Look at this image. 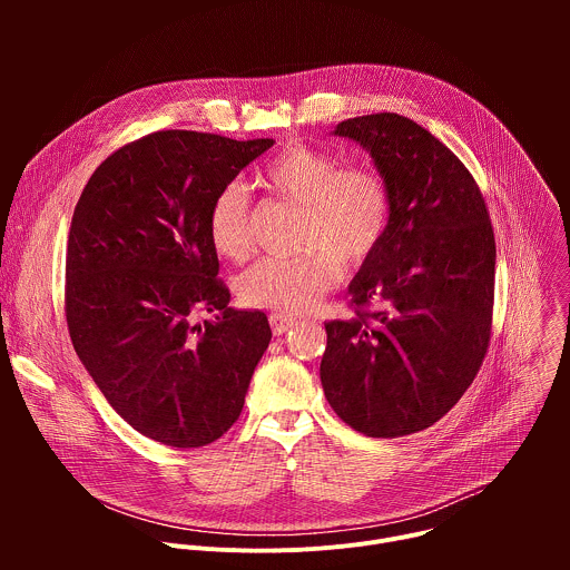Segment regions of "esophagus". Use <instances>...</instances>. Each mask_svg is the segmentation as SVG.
<instances>
[{
  "label": "esophagus",
  "mask_w": 570,
  "mask_h": 570,
  "mask_svg": "<svg viewBox=\"0 0 570 570\" xmlns=\"http://www.w3.org/2000/svg\"><path fill=\"white\" fill-rule=\"evenodd\" d=\"M297 324V320L288 313H271V327H273V334L275 336H282L286 334L288 330H293Z\"/></svg>",
  "instance_id": "esophagus-1"
}]
</instances>
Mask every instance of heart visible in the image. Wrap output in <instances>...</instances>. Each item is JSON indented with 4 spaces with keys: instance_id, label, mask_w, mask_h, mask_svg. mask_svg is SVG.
<instances>
[{
    "instance_id": "1",
    "label": "heart",
    "mask_w": 570,
    "mask_h": 570,
    "mask_svg": "<svg viewBox=\"0 0 570 570\" xmlns=\"http://www.w3.org/2000/svg\"><path fill=\"white\" fill-rule=\"evenodd\" d=\"M257 187L302 209L295 257L257 262L236 282L238 299L253 308L302 313L341 286L347 268L365 266L390 227V189L379 171L343 165L334 153L288 144L255 176ZM212 250L232 264L253 253L250 198L240 185L223 187L207 212Z\"/></svg>"
}]
</instances>
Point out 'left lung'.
I'll list each match as a JSON object with an SVG mask.
<instances>
[{"label": "left lung", "instance_id": "left-lung-1", "mask_svg": "<svg viewBox=\"0 0 570 570\" xmlns=\"http://www.w3.org/2000/svg\"><path fill=\"white\" fill-rule=\"evenodd\" d=\"M392 200L379 253L350 284L347 320L324 322L320 379L336 415L367 438L442 420L473 383L492 338L497 240L462 161L409 117L341 121Z\"/></svg>", "mask_w": 570, "mask_h": 570}]
</instances>
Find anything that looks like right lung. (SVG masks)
Instances as JSON below:
<instances>
[{
    "mask_svg": "<svg viewBox=\"0 0 570 570\" xmlns=\"http://www.w3.org/2000/svg\"><path fill=\"white\" fill-rule=\"evenodd\" d=\"M271 146L157 130L108 155L73 207V350L112 409L159 444L198 449L227 433L273 338L266 313L227 308L205 227L214 196ZM198 309L219 315L200 328Z\"/></svg>",
    "mask_w": 570,
    "mask_h": 570,
    "instance_id": "1",
    "label": "right lung"
}]
</instances>
